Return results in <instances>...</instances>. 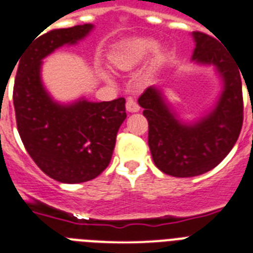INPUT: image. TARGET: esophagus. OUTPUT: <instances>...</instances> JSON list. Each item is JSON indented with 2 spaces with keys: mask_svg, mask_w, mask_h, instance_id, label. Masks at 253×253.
<instances>
[{
  "mask_svg": "<svg viewBox=\"0 0 253 253\" xmlns=\"http://www.w3.org/2000/svg\"><path fill=\"white\" fill-rule=\"evenodd\" d=\"M125 107H126V111L130 113H134V112H138L140 111V105L137 104L136 101L132 99H128L126 100V104H125Z\"/></svg>",
  "mask_w": 253,
  "mask_h": 253,
  "instance_id": "34e87169",
  "label": "esophagus"
}]
</instances>
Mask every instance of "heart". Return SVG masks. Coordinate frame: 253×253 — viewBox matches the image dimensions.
<instances>
[{"label":"heart","mask_w":253,"mask_h":253,"mask_svg":"<svg viewBox=\"0 0 253 253\" xmlns=\"http://www.w3.org/2000/svg\"><path fill=\"white\" fill-rule=\"evenodd\" d=\"M156 50H157V43L153 39H138L125 48H121L120 51H117L112 56V62L120 70H132L145 62L149 55ZM101 75L104 79L111 80V75L107 71H101Z\"/></svg>","instance_id":"b5f03b06"}]
</instances>
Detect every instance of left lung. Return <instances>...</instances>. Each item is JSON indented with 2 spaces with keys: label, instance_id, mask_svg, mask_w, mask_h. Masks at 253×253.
Masks as SVG:
<instances>
[{
  "label": "left lung",
  "instance_id": "obj_1",
  "mask_svg": "<svg viewBox=\"0 0 253 253\" xmlns=\"http://www.w3.org/2000/svg\"><path fill=\"white\" fill-rule=\"evenodd\" d=\"M191 60L214 67L222 89L209 111L183 119L170 104L164 88L150 85L140 96L149 123L148 144L162 173L178 178L201 175L224 160L238 140L243 124L242 78L232 58L210 35L194 31Z\"/></svg>",
  "mask_w": 253,
  "mask_h": 253
}]
</instances>
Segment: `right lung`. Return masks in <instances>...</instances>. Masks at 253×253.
Listing matches in <instances>:
<instances>
[{
    "instance_id": "add662e5",
    "label": "right lung",
    "mask_w": 253,
    "mask_h": 253,
    "mask_svg": "<svg viewBox=\"0 0 253 253\" xmlns=\"http://www.w3.org/2000/svg\"><path fill=\"white\" fill-rule=\"evenodd\" d=\"M93 27L85 23L35 35L14 66L13 101L21 140L43 173L62 183H82L103 173L126 119L123 97L96 103L82 96L62 103L43 84V59L83 41Z\"/></svg>"
}]
</instances>
